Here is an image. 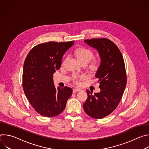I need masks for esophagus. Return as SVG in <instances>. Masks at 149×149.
I'll use <instances>...</instances> for the list:
<instances>
[{"label":"esophagus","mask_w":149,"mask_h":149,"mask_svg":"<svg viewBox=\"0 0 149 149\" xmlns=\"http://www.w3.org/2000/svg\"><path fill=\"white\" fill-rule=\"evenodd\" d=\"M81 90L79 89V88H75L73 89V93H76V92H78V91H81Z\"/></svg>","instance_id":"1"}]
</instances>
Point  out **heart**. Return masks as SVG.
Masks as SVG:
<instances>
[{"instance_id": "obj_1", "label": "heart", "mask_w": 149, "mask_h": 149, "mask_svg": "<svg viewBox=\"0 0 149 149\" xmlns=\"http://www.w3.org/2000/svg\"><path fill=\"white\" fill-rule=\"evenodd\" d=\"M75 55L77 56L78 61L82 63V62H87L88 63L90 62L91 59H93L94 56V53L89 49L86 48H79L75 50ZM99 66V62L98 61H94L92 64L91 65V67L93 70H96ZM87 78V75H78V74H74L72 76V81L74 83L76 84H79V81L85 79Z\"/></svg>"}]
</instances>
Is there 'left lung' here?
I'll return each instance as SVG.
<instances>
[{
	"label": "left lung",
	"instance_id": "8db88e82",
	"mask_svg": "<svg viewBox=\"0 0 149 149\" xmlns=\"http://www.w3.org/2000/svg\"><path fill=\"white\" fill-rule=\"evenodd\" d=\"M98 52L101 63L95 77L98 79L100 93L92 94L87 90L88 98L84 110L89 116L102 118L110 114L121 100L127 77L123 55L116 44L107 38L84 40Z\"/></svg>",
	"mask_w": 149,
	"mask_h": 149
}]
</instances>
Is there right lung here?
<instances>
[{
    "label": "right lung",
    "instance_id": "obj_1",
    "mask_svg": "<svg viewBox=\"0 0 149 149\" xmlns=\"http://www.w3.org/2000/svg\"><path fill=\"white\" fill-rule=\"evenodd\" d=\"M74 42H49L33 47L24 64L22 86L35 110L42 116L55 117L64 110L72 88H55L53 74L61 65L62 56Z\"/></svg>",
    "mask_w": 149,
    "mask_h": 149
}]
</instances>
